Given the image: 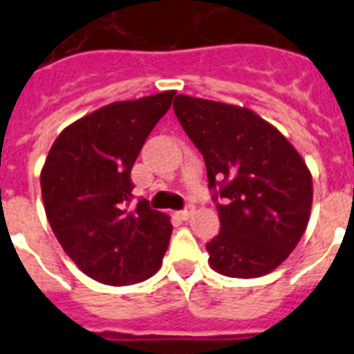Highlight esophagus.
I'll return each instance as SVG.
<instances>
[{
  "mask_svg": "<svg viewBox=\"0 0 354 354\" xmlns=\"http://www.w3.org/2000/svg\"><path fill=\"white\" fill-rule=\"evenodd\" d=\"M194 211H196V207L192 205V203H187L185 209H182V211H180V216H182L183 220H189V218L194 214Z\"/></svg>",
  "mask_w": 354,
  "mask_h": 354,
  "instance_id": "obj_1",
  "label": "esophagus"
}]
</instances>
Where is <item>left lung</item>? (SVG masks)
<instances>
[{
    "label": "left lung",
    "mask_w": 354,
    "mask_h": 354,
    "mask_svg": "<svg viewBox=\"0 0 354 354\" xmlns=\"http://www.w3.org/2000/svg\"><path fill=\"white\" fill-rule=\"evenodd\" d=\"M174 114L202 152L220 232L207 243L209 263L231 278L277 269L306 232L313 178L271 123L249 109L178 94Z\"/></svg>",
    "instance_id": "left-lung-1"
}]
</instances>
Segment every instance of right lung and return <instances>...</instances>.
Segmentation results:
<instances>
[{"label": "right lung", "mask_w": 354, "mask_h": 354, "mask_svg": "<svg viewBox=\"0 0 354 354\" xmlns=\"http://www.w3.org/2000/svg\"><path fill=\"white\" fill-rule=\"evenodd\" d=\"M174 91L116 102L74 122L48 151L41 196L57 242L87 277L131 286L152 277L172 225L147 200L132 203L131 169Z\"/></svg>", "instance_id": "1"}]
</instances>
